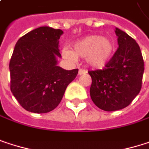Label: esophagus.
Wrapping results in <instances>:
<instances>
[{"mask_svg": "<svg viewBox=\"0 0 149 149\" xmlns=\"http://www.w3.org/2000/svg\"><path fill=\"white\" fill-rule=\"evenodd\" d=\"M85 73H87V70H85V69H82V68H79V70H78V75L85 74Z\"/></svg>", "mask_w": 149, "mask_h": 149, "instance_id": "esophagus-1", "label": "esophagus"}]
</instances>
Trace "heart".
<instances>
[{"instance_id":"heart-1","label":"heart","mask_w":149,"mask_h":149,"mask_svg":"<svg viewBox=\"0 0 149 149\" xmlns=\"http://www.w3.org/2000/svg\"><path fill=\"white\" fill-rule=\"evenodd\" d=\"M114 44L109 39L99 35H90L73 45V51L65 48L62 55L66 59L75 61L77 57H86L87 63L94 68H103L114 53Z\"/></svg>"}]
</instances>
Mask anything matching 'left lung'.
<instances>
[{
	"label": "left lung",
	"mask_w": 149,
	"mask_h": 149,
	"mask_svg": "<svg viewBox=\"0 0 149 149\" xmlns=\"http://www.w3.org/2000/svg\"><path fill=\"white\" fill-rule=\"evenodd\" d=\"M119 47L102 70L89 71L91 97L105 111L122 109L139 94L144 61L139 45L125 32L116 28Z\"/></svg>",
	"instance_id": "8db88e82"
}]
</instances>
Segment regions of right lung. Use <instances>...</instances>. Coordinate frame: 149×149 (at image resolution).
I'll use <instances>...</instances> for the list:
<instances>
[{
    "mask_svg": "<svg viewBox=\"0 0 149 149\" xmlns=\"http://www.w3.org/2000/svg\"><path fill=\"white\" fill-rule=\"evenodd\" d=\"M62 33L60 29L41 26L19 38L15 45L9 62L10 89L27 111L41 114L54 109L77 75L78 69L57 66Z\"/></svg>",
    "mask_w": 149,
    "mask_h": 149,
    "instance_id": "1",
    "label": "right lung"
}]
</instances>
